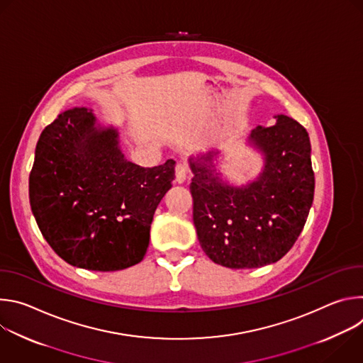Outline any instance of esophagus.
<instances>
[{
    "label": "esophagus",
    "instance_id": "34e87169",
    "mask_svg": "<svg viewBox=\"0 0 363 363\" xmlns=\"http://www.w3.org/2000/svg\"><path fill=\"white\" fill-rule=\"evenodd\" d=\"M188 168L185 164H178L175 168V179L178 184H184L188 178Z\"/></svg>",
    "mask_w": 363,
    "mask_h": 363
}]
</instances>
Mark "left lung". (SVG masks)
<instances>
[{"mask_svg":"<svg viewBox=\"0 0 363 363\" xmlns=\"http://www.w3.org/2000/svg\"><path fill=\"white\" fill-rule=\"evenodd\" d=\"M245 145L260 155L262 169L245 184L223 174L224 150L188 158L194 174V225L211 260L228 269H258L279 262L300 235L313 203L315 174L308 133L294 119L274 115Z\"/></svg>","mask_w":363,"mask_h":363,"instance_id":"left-lung-1","label":"left lung"}]
</instances>
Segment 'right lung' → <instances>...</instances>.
Listing matches in <instances>:
<instances>
[{
    "label": "right lung",
    "instance_id": "add662e5",
    "mask_svg": "<svg viewBox=\"0 0 363 363\" xmlns=\"http://www.w3.org/2000/svg\"><path fill=\"white\" fill-rule=\"evenodd\" d=\"M175 161L142 168L126 160L119 128L72 108L40 135L30 205L57 255L74 267L116 272L142 262L157 206L172 188Z\"/></svg>",
    "mask_w": 363,
    "mask_h": 363
}]
</instances>
